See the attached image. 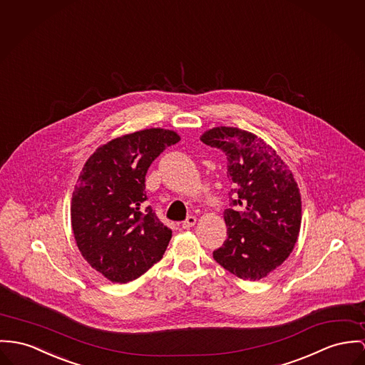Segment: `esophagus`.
I'll use <instances>...</instances> for the list:
<instances>
[{
    "label": "esophagus",
    "instance_id": "34e87169",
    "mask_svg": "<svg viewBox=\"0 0 365 365\" xmlns=\"http://www.w3.org/2000/svg\"><path fill=\"white\" fill-rule=\"evenodd\" d=\"M196 217H193V215H192V217H189V218H187L186 221H183V224H182V227H183V229H190L192 226H195V225H196Z\"/></svg>",
    "mask_w": 365,
    "mask_h": 365
}]
</instances>
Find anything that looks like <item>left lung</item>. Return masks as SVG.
<instances>
[{
    "label": "left lung",
    "mask_w": 365,
    "mask_h": 365,
    "mask_svg": "<svg viewBox=\"0 0 365 365\" xmlns=\"http://www.w3.org/2000/svg\"><path fill=\"white\" fill-rule=\"evenodd\" d=\"M201 141L227 160L232 208L225 210L227 237L214 259L245 281H259L293 250L302 225V196L281 155L252 132L233 126L205 130Z\"/></svg>",
    "instance_id": "left-lung-1"
}]
</instances>
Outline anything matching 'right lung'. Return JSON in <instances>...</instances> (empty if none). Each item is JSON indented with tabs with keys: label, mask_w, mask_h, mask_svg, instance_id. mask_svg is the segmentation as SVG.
<instances>
[{
	"label": "right lung",
	"mask_w": 365,
	"mask_h": 365,
	"mask_svg": "<svg viewBox=\"0 0 365 365\" xmlns=\"http://www.w3.org/2000/svg\"><path fill=\"white\" fill-rule=\"evenodd\" d=\"M179 140L163 128L123 135L100 145L79 175L71 205L75 240L88 265L113 283L138 279L168 247L172 230L141 208L147 169Z\"/></svg>",
	"instance_id": "obj_1"
}]
</instances>
